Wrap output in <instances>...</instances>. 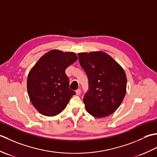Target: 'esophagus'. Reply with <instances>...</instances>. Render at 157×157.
<instances>
[{
	"instance_id": "34e87169",
	"label": "esophagus",
	"mask_w": 157,
	"mask_h": 157,
	"mask_svg": "<svg viewBox=\"0 0 157 157\" xmlns=\"http://www.w3.org/2000/svg\"><path fill=\"white\" fill-rule=\"evenodd\" d=\"M76 94H78V95H79L81 94V90L80 89H78L76 90Z\"/></svg>"
}]
</instances>
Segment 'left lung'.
Wrapping results in <instances>:
<instances>
[{
	"label": "left lung",
	"mask_w": 157,
	"mask_h": 157,
	"mask_svg": "<svg viewBox=\"0 0 157 157\" xmlns=\"http://www.w3.org/2000/svg\"><path fill=\"white\" fill-rule=\"evenodd\" d=\"M78 56L88 78V90L83 99L86 111L97 118L111 115L125 97L124 70L104 52H82Z\"/></svg>",
	"instance_id": "1"
}]
</instances>
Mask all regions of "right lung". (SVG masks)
<instances>
[{"mask_svg":"<svg viewBox=\"0 0 157 157\" xmlns=\"http://www.w3.org/2000/svg\"><path fill=\"white\" fill-rule=\"evenodd\" d=\"M78 59L73 52L52 50L40 59L27 80L29 99L41 114L52 117L66 107L75 92L69 89L65 69Z\"/></svg>","mask_w":157,"mask_h":157,"instance_id":"right-lung-1","label":"right lung"}]
</instances>
